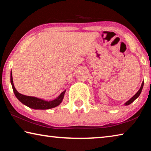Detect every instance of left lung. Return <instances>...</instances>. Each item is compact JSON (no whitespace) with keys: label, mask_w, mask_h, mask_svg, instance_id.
I'll return each mask as SVG.
<instances>
[{"label":"left lung","mask_w":151,"mask_h":151,"mask_svg":"<svg viewBox=\"0 0 151 151\" xmlns=\"http://www.w3.org/2000/svg\"><path fill=\"white\" fill-rule=\"evenodd\" d=\"M143 85H144V83H143L142 82V85H141V86H140V89L139 90V91L137 92V93L134 94V95L132 97V98L130 99L129 101H128L126 103H125L124 104L125 105H129V104H131L132 102H133L135 99H137L138 97L139 96V95H140V93H141V91H142V87H143Z\"/></svg>","instance_id":"1"}]
</instances>
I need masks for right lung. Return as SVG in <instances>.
<instances>
[{
  "instance_id": "obj_1",
  "label": "right lung",
  "mask_w": 151,
  "mask_h": 151,
  "mask_svg": "<svg viewBox=\"0 0 151 151\" xmlns=\"http://www.w3.org/2000/svg\"><path fill=\"white\" fill-rule=\"evenodd\" d=\"M11 83L12 86V89H13L14 94L17 98L19 99L22 104H24V105L29 106L30 108L33 109L44 110L49 109L57 106L58 105H59L61 102H62L64 97V94H65V91L63 92V93L60 94V96H58L57 99H55V100L51 101H46L42 100V99L36 98V97L34 96H26L20 94L19 92L16 90V88H14L13 81H12V73L11 75Z\"/></svg>"
}]
</instances>
